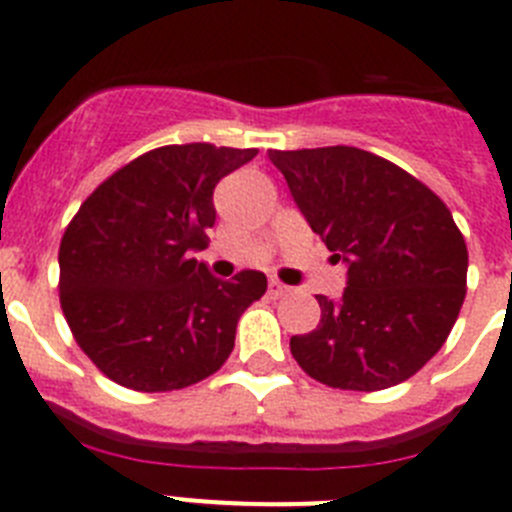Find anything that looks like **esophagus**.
<instances>
[{
    "instance_id": "34e87169",
    "label": "esophagus",
    "mask_w": 512,
    "mask_h": 512,
    "mask_svg": "<svg viewBox=\"0 0 512 512\" xmlns=\"http://www.w3.org/2000/svg\"><path fill=\"white\" fill-rule=\"evenodd\" d=\"M289 292H292V287L282 284L279 279H271V282H269V295L274 297V300H279V297H287Z\"/></svg>"
}]
</instances>
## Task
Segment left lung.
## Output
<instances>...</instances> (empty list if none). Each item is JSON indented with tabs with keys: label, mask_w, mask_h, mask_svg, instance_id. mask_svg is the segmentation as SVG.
Returning a JSON list of instances; mask_svg holds the SVG:
<instances>
[{
	"label": "left lung",
	"mask_w": 512,
	"mask_h": 512,
	"mask_svg": "<svg viewBox=\"0 0 512 512\" xmlns=\"http://www.w3.org/2000/svg\"><path fill=\"white\" fill-rule=\"evenodd\" d=\"M310 228L348 264L338 302L289 348L336 390L377 392L420 372L467 297L469 253L451 210L413 174L351 146L269 151Z\"/></svg>",
	"instance_id": "1"
}]
</instances>
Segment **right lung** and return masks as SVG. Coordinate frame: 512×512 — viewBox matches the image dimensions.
<instances>
[{
    "mask_svg": "<svg viewBox=\"0 0 512 512\" xmlns=\"http://www.w3.org/2000/svg\"><path fill=\"white\" fill-rule=\"evenodd\" d=\"M256 148L161 146L107 176L58 248V297L74 341L104 377L135 392L184 390L215 374L235 325L266 292L261 271L212 277V192Z\"/></svg>",
    "mask_w": 512,
    "mask_h": 512,
    "instance_id": "add662e5",
    "label": "right lung"
}]
</instances>
